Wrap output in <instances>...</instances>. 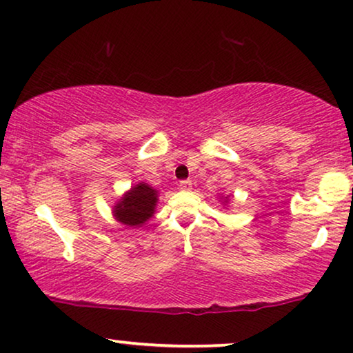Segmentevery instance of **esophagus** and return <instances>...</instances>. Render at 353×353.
I'll return each mask as SVG.
<instances>
[{"label":"esophagus","instance_id":"esophagus-1","mask_svg":"<svg viewBox=\"0 0 353 353\" xmlns=\"http://www.w3.org/2000/svg\"><path fill=\"white\" fill-rule=\"evenodd\" d=\"M179 188L181 190H192V181H181L179 182Z\"/></svg>","mask_w":353,"mask_h":353}]
</instances>
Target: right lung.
<instances>
[{"mask_svg":"<svg viewBox=\"0 0 353 353\" xmlns=\"http://www.w3.org/2000/svg\"><path fill=\"white\" fill-rule=\"evenodd\" d=\"M158 192L148 183L139 182L131 190L120 198L113 208V216L121 224L129 227H141L150 219L155 212Z\"/></svg>","mask_w":353,"mask_h":353,"instance_id":"obj_1","label":"right lung"}]
</instances>
